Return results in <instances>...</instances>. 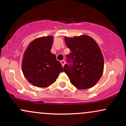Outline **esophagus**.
Instances as JSON below:
<instances>
[{
    "label": "esophagus",
    "instance_id": "34e87169",
    "mask_svg": "<svg viewBox=\"0 0 126 126\" xmlns=\"http://www.w3.org/2000/svg\"><path fill=\"white\" fill-rule=\"evenodd\" d=\"M60 63H61L62 66H63V67H64V66L65 64V61H64V60H62V61L60 62Z\"/></svg>",
    "mask_w": 126,
    "mask_h": 126
}]
</instances>
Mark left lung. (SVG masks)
Masks as SVG:
<instances>
[{
    "mask_svg": "<svg viewBox=\"0 0 126 126\" xmlns=\"http://www.w3.org/2000/svg\"><path fill=\"white\" fill-rule=\"evenodd\" d=\"M64 41L71 52L66 56L69 64H65L63 69L71 83L79 89L93 87L102 76L104 66L99 46L86 35L64 37Z\"/></svg>",
    "mask_w": 126,
    "mask_h": 126,
    "instance_id": "1",
    "label": "left lung"
}]
</instances>
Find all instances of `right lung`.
<instances>
[{
  "instance_id": "add662e5",
  "label": "right lung",
  "mask_w": 126,
  "mask_h": 126,
  "mask_svg": "<svg viewBox=\"0 0 126 126\" xmlns=\"http://www.w3.org/2000/svg\"><path fill=\"white\" fill-rule=\"evenodd\" d=\"M53 36L37 38L28 45L24 54L22 69L24 76L34 86L46 88L56 82L60 72L61 63L51 53Z\"/></svg>"
}]
</instances>
